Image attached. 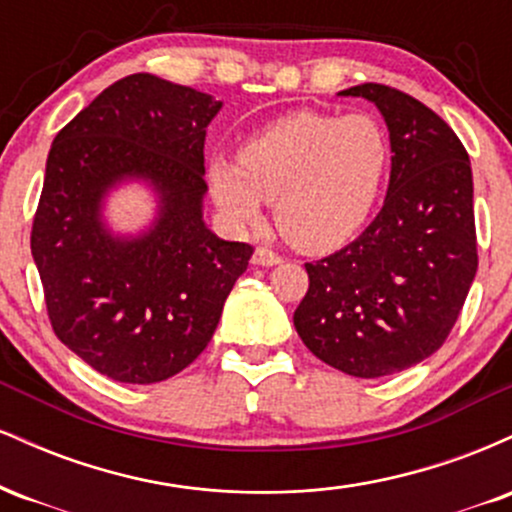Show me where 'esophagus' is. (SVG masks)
<instances>
[{
  "label": "esophagus",
  "mask_w": 512,
  "mask_h": 512,
  "mask_svg": "<svg viewBox=\"0 0 512 512\" xmlns=\"http://www.w3.org/2000/svg\"><path fill=\"white\" fill-rule=\"evenodd\" d=\"M281 262V255L279 252L269 250V248H257L255 255H252V264H257V267H274V264Z\"/></svg>",
  "instance_id": "esophagus-1"
}]
</instances>
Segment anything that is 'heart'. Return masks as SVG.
I'll return each mask as SVG.
<instances>
[{
  "mask_svg": "<svg viewBox=\"0 0 512 512\" xmlns=\"http://www.w3.org/2000/svg\"><path fill=\"white\" fill-rule=\"evenodd\" d=\"M390 163V134L373 115L298 110L252 134L238 163L214 158L209 187L236 226H257L269 202L293 248L330 252L366 226Z\"/></svg>",
  "mask_w": 512,
  "mask_h": 512,
  "instance_id": "1",
  "label": "heart"
}]
</instances>
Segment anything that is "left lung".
<instances>
[{
    "label": "left lung",
    "mask_w": 512,
    "mask_h": 512,
    "mask_svg": "<svg viewBox=\"0 0 512 512\" xmlns=\"http://www.w3.org/2000/svg\"><path fill=\"white\" fill-rule=\"evenodd\" d=\"M375 103L392 144L380 214L354 243L305 262L298 337L354 378L399 373L443 346L477 274L469 156L445 120L383 84L339 91Z\"/></svg>",
    "instance_id": "left-lung-1"
}]
</instances>
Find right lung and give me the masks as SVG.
I'll return each instance as SVG.
<instances>
[{
  "instance_id": "right-lung-1",
  "label": "right lung",
  "mask_w": 512,
  "mask_h": 512,
  "mask_svg": "<svg viewBox=\"0 0 512 512\" xmlns=\"http://www.w3.org/2000/svg\"><path fill=\"white\" fill-rule=\"evenodd\" d=\"M221 101L154 74L115 81L57 132L31 252L60 342L117 383L173 378L207 349L252 248L211 233L204 139ZM146 181L157 219L117 237L102 216L122 181Z\"/></svg>"
}]
</instances>
